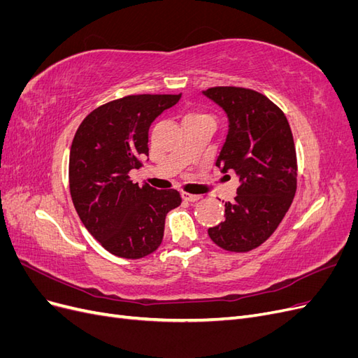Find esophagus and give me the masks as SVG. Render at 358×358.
<instances>
[{
    "mask_svg": "<svg viewBox=\"0 0 358 358\" xmlns=\"http://www.w3.org/2000/svg\"><path fill=\"white\" fill-rule=\"evenodd\" d=\"M182 199L194 203V201H199L201 199V196H197V194H189V192H182Z\"/></svg>",
    "mask_w": 358,
    "mask_h": 358,
    "instance_id": "esophagus-1",
    "label": "esophagus"
}]
</instances>
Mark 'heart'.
I'll return each instance as SVG.
<instances>
[{
  "label": "heart",
  "mask_w": 358,
  "mask_h": 358,
  "mask_svg": "<svg viewBox=\"0 0 358 358\" xmlns=\"http://www.w3.org/2000/svg\"><path fill=\"white\" fill-rule=\"evenodd\" d=\"M204 115H200V113H189L185 116V119H191V117H203Z\"/></svg>",
  "instance_id": "b5f03b06"
}]
</instances>
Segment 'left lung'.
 Returning a JSON list of instances; mask_svg holds the SVG:
<instances>
[{"label": "left lung", "mask_w": 358, "mask_h": 358, "mask_svg": "<svg viewBox=\"0 0 358 358\" xmlns=\"http://www.w3.org/2000/svg\"><path fill=\"white\" fill-rule=\"evenodd\" d=\"M203 95L229 117V131L215 164L239 178L225 220L208 230L225 251L248 252L267 241L282 221L297 187V159L284 112L266 95L236 86H215Z\"/></svg>", "instance_id": "left-lung-1"}]
</instances>
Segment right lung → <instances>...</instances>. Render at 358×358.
I'll list each match as a JSON object with an SVG mask.
<instances>
[{
	"instance_id": "obj_1",
	"label": "right lung",
	"mask_w": 358,
	"mask_h": 358,
	"mask_svg": "<svg viewBox=\"0 0 358 358\" xmlns=\"http://www.w3.org/2000/svg\"><path fill=\"white\" fill-rule=\"evenodd\" d=\"M180 96L142 94L106 103L74 134L71 200L86 230L113 255L136 259L152 254L162 242L166 215L182 201L176 189L158 191L129 179L149 155V127Z\"/></svg>"
}]
</instances>
